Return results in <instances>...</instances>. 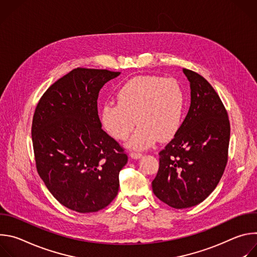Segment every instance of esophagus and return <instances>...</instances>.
I'll use <instances>...</instances> for the list:
<instances>
[{
    "mask_svg": "<svg viewBox=\"0 0 257 257\" xmlns=\"http://www.w3.org/2000/svg\"><path fill=\"white\" fill-rule=\"evenodd\" d=\"M130 157L134 160H137V159H140L142 157V155L140 153H136V152H131L130 153Z\"/></svg>",
    "mask_w": 257,
    "mask_h": 257,
    "instance_id": "esophagus-1",
    "label": "esophagus"
}]
</instances>
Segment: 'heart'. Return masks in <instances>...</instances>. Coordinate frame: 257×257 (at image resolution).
<instances>
[{"instance_id":"1","label":"heart","mask_w":257,"mask_h":257,"mask_svg":"<svg viewBox=\"0 0 257 257\" xmlns=\"http://www.w3.org/2000/svg\"><path fill=\"white\" fill-rule=\"evenodd\" d=\"M117 102H106L100 111L103 128L118 140H126L137 129L128 145L145 150L160 138L174 137L181 127L185 93L173 78L142 75L128 80L117 93Z\"/></svg>"}]
</instances>
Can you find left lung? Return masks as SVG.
<instances>
[{
  "instance_id": "8db88e82",
  "label": "left lung",
  "mask_w": 257,
  "mask_h": 257,
  "mask_svg": "<svg viewBox=\"0 0 257 257\" xmlns=\"http://www.w3.org/2000/svg\"><path fill=\"white\" fill-rule=\"evenodd\" d=\"M191 88L189 111L162 150L153 181L155 195L171 207L202 202L217 186L228 163L230 121L216 91L198 73L183 68Z\"/></svg>"
}]
</instances>
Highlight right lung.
<instances>
[{
	"label": "right lung",
	"mask_w": 257,
	"mask_h": 257,
	"mask_svg": "<svg viewBox=\"0 0 257 257\" xmlns=\"http://www.w3.org/2000/svg\"><path fill=\"white\" fill-rule=\"evenodd\" d=\"M120 72L76 68L52 84L35 107L31 137L36 170L64 206L95 212L118 194L128 157L101 129L97 98Z\"/></svg>",
	"instance_id": "obj_1"
}]
</instances>
